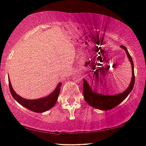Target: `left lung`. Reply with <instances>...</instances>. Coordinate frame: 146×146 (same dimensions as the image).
Wrapping results in <instances>:
<instances>
[{"mask_svg": "<svg viewBox=\"0 0 146 146\" xmlns=\"http://www.w3.org/2000/svg\"><path fill=\"white\" fill-rule=\"evenodd\" d=\"M121 47L125 50L126 53L127 54V56L129 61L131 62V66H132V78L130 82V85L127 88L126 91L123 93H120L118 95H106L100 93H97L95 91H92V89L89 87V84H88L85 80H83V95L84 98L89 104L90 106H92L95 108L102 110H111L118 106V104L121 103L128 96V95L132 91L133 89L135 84V74H134V64L133 62L132 57H131L130 54L129 53L127 48L125 46H121Z\"/></svg>", "mask_w": 146, "mask_h": 146, "instance_id": "left-lung-1", "label": "left lung"}]
</instances>
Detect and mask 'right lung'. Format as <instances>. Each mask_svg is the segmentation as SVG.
Returning <instances> with one entry per match:
<instances>
[{"instance_id":"obj_1","label":"right lung","mask_w":146,"mask_h":146,"mask_svg":"<svg viewBox=\"0 0 146 146\" xmlns=\"http://www.w3.org/2000/svg\"><path fill=\"white\" fill-rule=\"evenodd\" d=\"M62 84L59 83L56 89L51 94L45 98H43L38 100H26L18 95L14 90L13 89L10 80L9 81V87L10 92L11 95L19 104H20L23 107L26 108L30 110L35 111V112H43L53 108L56 104L57 98H58L59 92H60V87Z\"/></svg>"}]
</instances>
